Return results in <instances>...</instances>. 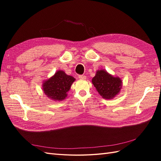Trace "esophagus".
I'll return each instance as SVG.
<instances>
[{
	"mask_svg": "<svg viewBox=\"0 0 161 161\" xmlns=\"http://www.w3.org/2000/svg\"><path fill=\"white\" fill-rule=\"evenodd\" d=\"M79 78L80 79H82V80H85L86 79V76H85V75H79Z\"/></svg>",
	"mask_w": 161,
	"mask_h": 161,
	"instance_id": "34e87169",
	"label": "esophagus"
}]
</instances>
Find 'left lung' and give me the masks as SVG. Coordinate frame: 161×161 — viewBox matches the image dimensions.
I'll use <instances>...</instances> for the list:
<instances>
[{"mask_svg":"<svg viewBox=\"0 0 161 161\" xmlns=\"http://www.w3.org/2000/svg\"><path fill=\"white\" fill-rule=\"evenodd\" d=\"M92 82L99 94L105 99H112L118 95L122 88V80L105 70H99L92 78Z\"/></svg>","mask_w":161,"mask_h":161,"instance_id":"obj_1","label":"left lung"}]
</instances>
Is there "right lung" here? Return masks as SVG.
Listing matches in <instances>:
<instances>
[{
	"instance_id": "right-lung-1",
	"label": "right lung",
	"mask_w": 161,
	"mask_h": 161,
	"mask_svg": "<svg viewBox=\"0 0 161 161\" xmlns=\"http://www.w3.org/2000/svg\"><path fill=\"white\" fill-rule=\"evenodd\" d=\"M75 79L63 70H58L50 79L43 82L42 89L47 97L53 101H63Z\"/></svg>"
}]
</instances>
